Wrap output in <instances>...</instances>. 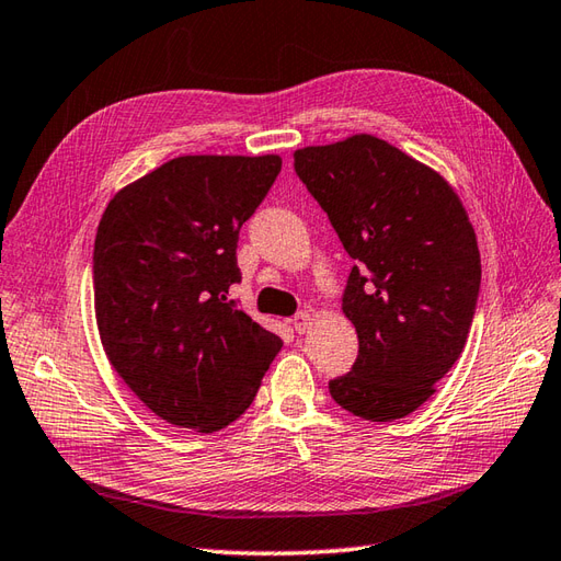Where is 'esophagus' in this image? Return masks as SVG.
I'll use <instances>...</instances> for the list:
<instances>
[{"instance_id":"34e87169","label":"esophagus","mask_w":561,"mask_h":561,"mask_svg":"<svg viewBox=\"0 0 561 561\" xmlns=\"http://www.w3.org/2000/svg\"><path fill=\"white\" fill-rule=\"evenodd\" d=\"M312 322H314V312L305 310V312H297V314H295V319H293V327H295L297 334H305V331H310Z\"/></svg>"}]
</instances>
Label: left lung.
I'll return each instance as SVG.
<instances>
[{
    "label": "left lung",
    "mask_w": 561,
    "mask_h": 561,
    "mask_svg": "<svg viewBox=\"0 0 561 561\" xmlns=\"http://www.w3.org/2000/svg\"><path fill=\"white\" fill-rule=\"evenodd\" d=\"M295 171L356 261L341 310L358 334L334 402L394 421L428 402L470 334L482 264L460 196L375 135L295 150Z\"/></svg>",
    "instance_id": "1"
}]
</instances>
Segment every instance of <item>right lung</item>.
Instances as JSON below:
<instances>
[{
	"instance_id": "1",
	"label": "right lung",
	"mask_w": 561,
	"mask_h": 561,
	"mask_svg": "<svg viewBox=\"0 0 561 561\" xmlns=\"http://www.w3.org/2000/svg\"><path fill=\"white\" fill-rule=\"evenodd\" d=\"M278 154H186L123 186L94 242V310L108 363L181 428L215 433L254 402L283 346L227 300L237 239Z\"/></svg>"
}]
</instances>
